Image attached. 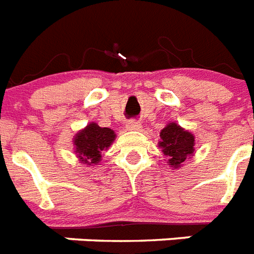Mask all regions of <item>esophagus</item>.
<instances>
[{"mask_svg": "<svg viewBox=\"0 0 254 254\" xmlns=\"http://www.w3.org/2000/svg\"><path fill=\"white\" fill-rule=\"evenodd\" d=\"M126 128L128 129V131H140L141 129V125L136 121H131L126 125Z\"/></svg>", "mask_w": 254, "mask_h": 254, "instance_id": "34e87169", "label": "esophagus"}]
</instances>
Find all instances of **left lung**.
<instances>
[{
    "instance_id": "8db88e82",
    "label": "left lung",
    "mask_w": 254,
    "mask_h": 254,
    "mask_svg": "<svg viewBox=\"0 0 254 254\" xmlns=\"http://www.w3.org/2000/svg\"><path fill=\"white\" fill-rule=\"evenodd\" d=\"M159 147L166 157V164L180 169L195 153V136L189 129L170 122L160 132Z\"/></svg>"
}]
</instances>
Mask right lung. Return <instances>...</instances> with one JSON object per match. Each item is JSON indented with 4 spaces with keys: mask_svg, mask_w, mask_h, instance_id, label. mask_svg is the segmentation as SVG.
Listing matches in <instances>:
<instances>
[{
    "mask_svg": "<svg viewBox=\"0 0 254 254\" xmlns=\"http://www.w3.org/2000/svg\"><path fill=\"white\" fill-rule=\"evenodd\" d=\"M115 132L107 127H99L95 122H90L80 129L73 137L74 153L82 165L94 166L102 160L103 151H107L114 143Z\"/></svg>",
    "mask_w": 254,
    "mask_h": 254,
    "instance_id": "right-lung-1",
    "label": "right lung"
}]
</instances>
